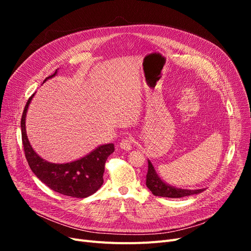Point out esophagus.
I'll return each instance as SVG.
<instances>
[{
  "label": "esophagus",
  "mask_w": 251,
  "mask_h": 251,
  "mask_svg": "<svg viewBox=\"0 0 251 251\" xmlns=\"http://www.w3.org/2000/svg\"><path fill=\"white\" fill-rule=\"evenodd\" d=\"M120 148L125 151H131L133 149V139L131 136L123 139V141L120 142Z\"/></svg>",
  "instance_id": "34e87169"
}]
</instances>
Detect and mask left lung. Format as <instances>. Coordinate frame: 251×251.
Segmentation results:
<instances>
[{"mask_svg": "<svg viewBox=\"0 0 251 251\" xmlns=\"http://www.w3.org/2000/svg\"><path fill=\"white\" fill-rule=\"evenodd\" d=\"M149 170L147 174L146 184L153 195L158 197H165V198H182V197L192 196L200 194L205 191V188L200 189H183L172 186L164 182L157 174L154 165L151 160H148Z\"/></svg>", "mask_w": 251, "mask_h": 251, "instance_id": "1", "label": "left lung"}]
</instances>
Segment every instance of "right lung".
Returning <instances> with one entry per match:
<instances>
[{"label": "right lung", "mask_w": 251, "mask_h": 251, "mask_svg": "<svg viewBox=\"0 0 251 251\" xmlns=\"http://www.w3.org/2000/svg\"><path fill=\"white\" fill-rule=\"evenodd\" d=\"M57 71L58 69L44 82L56 76ZM34 94L28 100L21 120L22 141L30 169L44 184L56 193L74 198H86L94 194L103 183L104 163L114 151V144H101L86 156L71 162L52 163L45 160L32 149L26 133L27 111Z\"/></svg>", "instance_id": "obj_1"}]
</instances>
